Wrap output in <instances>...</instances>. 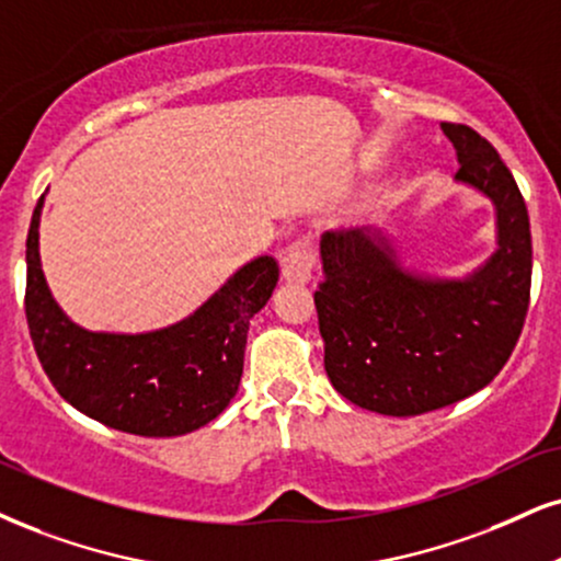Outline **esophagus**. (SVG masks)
I'll use <instances>...</instances> for the list:
<instances>
[{
	"label": "esophagus",
	"mask_w": 561,
	"mask_h": 561,
	"mask_svg": "<svg viewBox=\"0 0 561 561\" xmlns=\"http://www.w3.org/2000/svg\"><path fill=\"white\" fill-rule=\"evenodd\" d=\"M314 249L309 239H296L280 257V275L288 283H309L314 273Z\"/></svg>",
	"instance_id": "obj_1"
}]
</instances>
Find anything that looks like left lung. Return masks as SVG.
<instances>
[{
	"mask_svg": "<svg viewBox=\"0 0 561 561\" xmlns=\"http://www.w3.org/2000/svg\"><path fill=\"white\" fill-rule=\"evenodd\" d=\"M458 153L455 182L496 210L494 254L466 278L400 265L382 231L322 233L314 291L324 371L345 400L382 416H419L473 396L500 375L530 301L528 207L502 158L466 124H442Z\"/></svg>",
	"mask_w": 561,
	"mask_h": 561,
	"instance_id": "8db88e82",
	"label": "left lung"
}]
</instances>
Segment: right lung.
<instances>
[{"label":"right lung","instance_id":"1","mask_svg":"<svg viewBox=\"0 0 561 561\" xmlns=\"http://www.w3.org/2000/svg\"><path fill=\"white\" fill-rule=\"evenodd\" d=\"M38 199L25 241V317L46 377L69 405L140 437H179L210 424L237 396L249 320L278 283L267 254L239 267L197 312L150 333H93L61 312L38 254Z\"/></svg>","mask_w":561,"mask_h":561}]
</instances>
